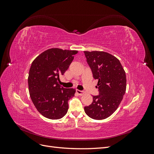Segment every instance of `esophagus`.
<instances>
[{
	"label": "esophagus",
	"mask_w": 154,
	"mask_h": 154,
	"mask_svg": "<svg viewBox=\"0 0 154 154\" xmlns=\"http://www.w3.org/2000/svg\"><path fill=\"white\" fill-rule=\"evenodd\" d=\"M76 92H77V94H78V95H80V96H82L83 94H84V93H85V92L84 91H80V90H76Z\"/></svg>",
	"instance_id": "esophagus-1"
}]
</instances>
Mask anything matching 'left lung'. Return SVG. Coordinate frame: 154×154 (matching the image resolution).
I'll use <instances>...</instances> for the list:
<instances>
[{
	"mask_svg": "<svg viewBox=\"0 0 154 154\" xmlns=\"http://www.w3.org/2000/svg\"><path fill=\"white\" fill-rule=\"evenodd\" d=\"M93 77L98 80L99 95L93 96L91 105L84 107L85 112L92 119H106L117 110L127 87L124 69L119 60L103 51H84Z\"/></svg>",
	"mask_w": 154,
	"mask_h": 154,
	"instance_id": "1",
	"label": "left lung"
}]
</instances>
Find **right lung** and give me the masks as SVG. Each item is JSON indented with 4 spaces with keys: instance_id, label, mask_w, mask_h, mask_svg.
<instances>
[{
    "instance_id": "1",
    "label": "right lung",
    "mask_w": 154,
    "mask_h": 154,
    "mask_svg": "<svg viewBox=\"0 0 154 154\" xmlns=\"http://www.w3.org/2000/svg\"><path fill=\"white\" fill-rule=\"evenodd\" d=\"M78 51L52 48L44 51L32 62L28 76L31 99L36 109L50 119L63 118L74 88H65L58 81L68 69Z\"/></svg>"
}]
</instances>
